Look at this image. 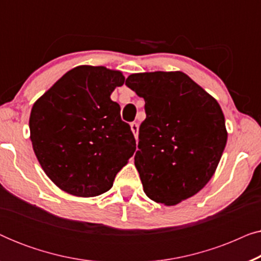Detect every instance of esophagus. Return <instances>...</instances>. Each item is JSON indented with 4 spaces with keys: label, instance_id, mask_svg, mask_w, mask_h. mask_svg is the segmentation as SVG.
Returning <instances> with one entry per match:
<instances>
[{
    "label": "esophagus",
    "instance_id": "obj_1",
    "mask_svg": "<svg viewBox=\"0 0 261 261\" xmlns=\"http://www.w3.org/2000/svg\"><path fill=\"white\" fill-rule=\"evenodd\" d=\"M130 129L133 132L135 139H138V134H139V124L137 122H132L130 123Z\"/></svg>",
    "mask_w": 261,
    "mask_h": 261
}]
</instances>
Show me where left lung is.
I'll return each instance as SVG.
<instances>
[{"instance_id":"left-lung-1","label":"left lung","mask_w":261,"mask_h":261,"mask_svg":"<svg viewBox=\"0 0 261 261\" xmlns=\"http://www.w3.org/2000/svg\"><path fill=\"white\" fill-rule=\"evenodd\" d=\"M126 85L145 99L134 156L145 194L165 205L192 197L215 173L226 147L220 105L180 71L133 73Z\"/></svg>"}]
</instances>
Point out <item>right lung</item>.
Here are the masks:
<instances>
[{"instance_id":"right-lung-1","label":"right lung","mask_w":261,"mask_h":261,"mask_svg":"<svg viewBox=\"0 0 261 261\" xmlns=\"http://www.w3.org/2000/svg\"><path fill=\"white\" fill-rule=\"evenodd\" d=\"M123 83L120 71L81 65L34 103L30 116L34 153L49 179L67 194L95 197L108 191L134 154L129 124L110 99Z\"/></svg>"}]
</instances>
